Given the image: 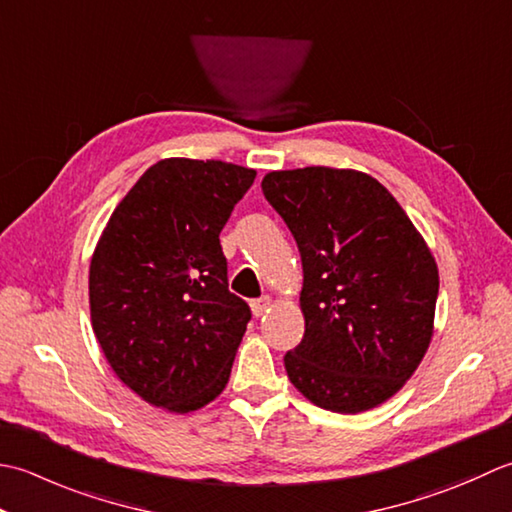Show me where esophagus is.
Listing matches in <instances>:
<instances>
[{"instance_id":"1","label":"esophagus","mask_w":512,"mask_h":512,"mask_svg":"<svg viewBox=\"0 0 512 512\" xmlns=\"http://www.w3.org/2000/svg\"><path fill=\"white\" fill-rule=\"evenodd\" d=\"M269 309H271V298L269 296H263V298H258V300L252 302V314L256 318H263Z\"/></svg>"}]
</instances>
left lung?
Returning a JSON list of instances; mask_svg holds the SVG:
<instances>
[{
	"instance_id": "obj_1",
	"label": "left lung",
	"mask_w": 512,
	"mask_h": 512,
	"mask_svg": "<svg viewBox=\"0 0 512 512\" xmlns=\"http://www.w3.org/2000/svg\"><path fill=\"white\" fill-rule=\"evenodd\" d=\"M263 194L296 238L305 336L285 369L305 398L362 413L393 398L429 349L440 289L424 236L358 170L269 172Z\"/></svg>"
}]
</instances>
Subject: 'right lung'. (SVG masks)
Wrapping results in <instances>:
<instances>
[{"label": "right lung", "mask_w": 512, "mask_h": 512, "mask_svg": "<svg viewBox=\"0 0 512 512\" xmlns=\"http://www.w3.org/2000/svg\"><path fill=\"white\" fill-rule=\"evenodd\" d=\"M256 170L163 159L114 207L90 260V322L114 375L152 406L192 413L227 387L247 322L218 234Z\"/></svg>", "instance_id": "add662e5"}]
</instances>
